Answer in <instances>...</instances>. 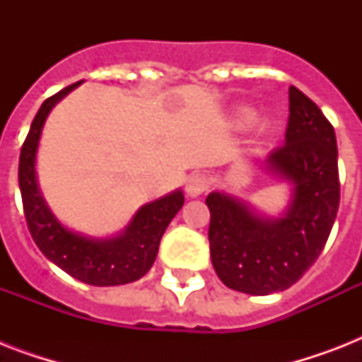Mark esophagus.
Masks as SVG:
<instances>
[{
  "label": "esophagus",
  "mask_w": 362,
  "mask_h": 362,
  "mask_svg": "<svg viewBox=\"0 0 362 362\" xmlns=\"http://www.w3.org/2000/svg\"><path fill=\"white\" fill-rule=\"evenodd\" d=\"M209 189V178L204 175H189L186 180V193L189 197H199V195H203L204 192Z\"/></svg>",
  "instance_id": "1"
}]
</instances>
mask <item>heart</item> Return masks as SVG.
Here are the masks:
<instances>
[{"instance_id":"b5f03b06","label":"heart","mask_w":362,"mask_h":362,"mask_svg":"<svg viewBox=\"0 0 362 362\" xmlns=\"http://www.w3.org/2000/svg\"><path fill=\"white\" fill-rule=\"evenodd\" d=\"M250 118V110H240V120H247Z\"/></svg>"}]
</instances>
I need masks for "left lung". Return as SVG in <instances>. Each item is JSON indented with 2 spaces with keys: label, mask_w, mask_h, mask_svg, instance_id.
<instances>
[{
  "label": "left lung",
  "mask_w": 362,
  "mask_h": 362,
  "mask_svg": "<svg viewBox=\"0 0 362 362\" xmlns=\"http://www.w3.org/2000/svg\"><path fill=\"white\" fill-rule=\"evenodd\" d=\"M270 175L291 186L287 209L264 216L223 192L206 197L210 257L227 287L270 295L291 287L315 263L340 204L337 135L320 107L289 88L286 144L264 159Z\"/></svg>",
  "instance_id": "left-lung-1"
}]
</instances>
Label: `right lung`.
<instances>
[{"mask_svg": "<svg viewBox=\"0 0 362 362\" xmlns=\"http://www.w3.org/2000/svg\"><path fill=\"white\" fill-rule=\"evenodd\" d=\"M81 84L82 81L75 82L48 98L31 122L20 152L22 204L31 237L48 261L90 286H122L139 280L152 269L165 229L184 204V193L176 189L141 206L124 231L109 238H93L71 231L54 216L37 182V148L50 110Z\"/></svg>", "mask_w": 362, "mask_h": 362, "instance_id": "1", "label": "right lung"}]
</instances>
